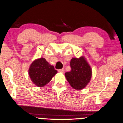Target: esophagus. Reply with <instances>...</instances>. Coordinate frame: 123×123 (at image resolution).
Masks as SVG:
<instances>
[{"mask_svg":"<svg viewBox=\"0 0 123 123\" xmlns=\"http://www.w3.org/2000/svg\"><path fill=\"white\" fill-rule=\"evenodd\" d=\"M58 72L61 73H64L65 70L64 69H58Z\"/></svg>","mask_w":123,"mask_h":123,"instance_id":"34e87169","label":"esophagus"}]
</instances>
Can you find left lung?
I'll return each instance as SVG.
<instances>
[{"label": "left lung", "instance_id": "8db88e82", "mask_svg": "<svg viewBox=\"0 0 123 123\" xmlns=\"http://www.w3.org/2000/svg\"><path fill=\"white\" fill-rule=\"evenodd\" d=\"M70 65L71 70L65 73V76L70 86L77 90L85 88L92 77V69L86 58H72Z\"/></svg>", "mask_w": 123, "mask_h": 123}]
</instances>
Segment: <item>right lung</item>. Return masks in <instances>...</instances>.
Instances as JSON below:
<instances>
[{
	"mask_svg": "<svg viewBox=\"0 0 123 123\" xmlns=\"http://www.w3.org/2000/svg\"><path fill=\"white\" fill-rule=\"evenodd\" d=\"M28 73L33 84L37 87H42L50 82L57 73V70L46 59L40 58L32 62Z\"/></svg>",
	"mask_w": 123,
	"mask_h": 123,
	"instance_id": "add662e5",
	"label": "right lung"
}]
</instances>
